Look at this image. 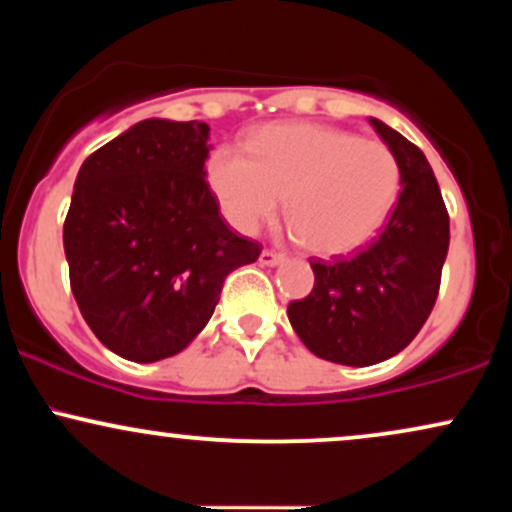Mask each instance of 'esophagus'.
Masks as SVG:
<instances>
[{
    "instance_id": "obj_1",
    "label": "esophagus",
    "mask_w": 512,
    "mask_h": 512,
    "mask_svg": "<svg viewBox=\"0 0 512 512\" xmlns=\"http://www.w3.org/2000/svg\"><path fill=\"white\" fill-rule=\"evenodd\" d=\"M284 262V255L281 252H274V250H262L260 252V264L262 267H276V264Z\"/></svg>"
}]
</instances>
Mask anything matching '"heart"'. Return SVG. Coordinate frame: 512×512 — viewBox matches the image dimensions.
I'll return each mask as SVG.
<instances>
[{
  "label": "heart",
  "instance_id": "1",
  "mask_svg": "<svg viewBox=\"0 0 512 512\" xmlns=\"http://www.w3.org/2000/svg\"><path fill=\"white\" fill-rule=\"evenodd\" d=\"M204 180L238 233L272 221L286 197V221L305 250L349 255L370 243L397 207L402 166L383 142L315 122L255 129L245 151L216 146Z\"/></svg>",
  "mask_w": 512,
  "mask_h": 512
}]
</instances>
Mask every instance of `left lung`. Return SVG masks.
<instances>
[{"instance_id": "obj_1", "label": "left lung", "mask_w": 512, "mask_h": 512, "mask_svg": "<svg viewBox=\"0 0 512 512\" xmlns=\"http://www.w3.org/2000/svg\"><path fill=\"white\" fill-rule=\"evenodd\" d=\"M402 166V192L368 248L332 262L313 260L315 286L289 303L301 342L325 361L373 366L399 354L436 305L450 219L424 151L370 117Z\"/></svg>"}]
</instances>
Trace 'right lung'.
Instances as JSON below:
<instances>
[{"instance_id":"right-lung-1","label":"right lung","mask_w":512,"mask_h":512,"mask_svg":"<svg viewBox=\"0 0 512 512\" xmlns=\"http://www.w3.org/2000/svg\"><path fill=\"white\" fill-rule=\"evenodd\" d=\"M207 122L142 120L93 151L64 219L69 284L117 356L154 363L207 327L223 279L260 243L228 228L204 180Z\"/></svg>"}]
</instances>
